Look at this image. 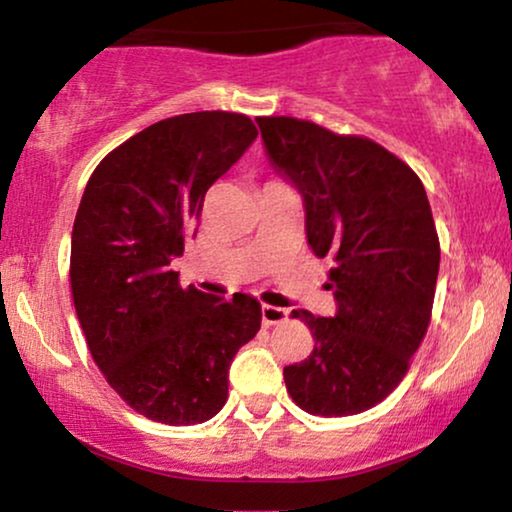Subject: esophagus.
Returning a JSON list of instances; mask_svg holds the SVG:
<instances>
[{"label": "esophagus", "mask_w": 512, "mask_h": 512, "mask_svg": "<svg viewBox=\"0 0 512 512\" xmlns=\"http://www.w3.org/2000/svg\"><path fill=\"white\" fill-rule=\"evenodd\" d=\"M285 320H288V311L281 309V306H269V304L262 306V323L267 327L281 325Z\"/></svg>", "instance_id": "34e87169"}]
</instances>
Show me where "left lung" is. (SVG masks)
Instances as JSON below:
<instances>
[{
	"mask_svg": "<svg viewBox=\"0 0 512 512\" xmlns=\"http://www.w3.org/2000/svg\"><path fill=\"white\" fill-rule=\"evenodd\" d=\"M257 126L271 163L304 196L311 250L335 262V316L292 311L313 351L285 367V386L316 417L360 414L403 381L431 323L440 241L426 189L363 135L295 117H257Z\"/></svg>",
	"mask_w": 512,
	"mask_h": 512,
	"instance_id": "1",
	"label": "left lung"
}]
</instances>
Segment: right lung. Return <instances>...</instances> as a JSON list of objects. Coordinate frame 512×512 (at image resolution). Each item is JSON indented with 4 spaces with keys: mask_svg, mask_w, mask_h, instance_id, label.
Returning <instances> with one entry per match:
<instances>
[{
    "mask_svg": "<svg viewBox=\"0 0 512 512\" xmlns=\"http://www.w3.org/2000/svg\"><path fill=\"white\" fill-rule=\"evenodd\" d=\"M257 138L245 114L192 112L147 126L93 170L72 227L70 288L88 351L142 417L213 419L229 365L257 335L262 306L182 288L185 252L210 185Z\"/></svg>",
    "mask_w": 512,
    "mask_h": 512,
    "instance_id": "add662e5",
    "label": "right lung"
}]
</instances>
